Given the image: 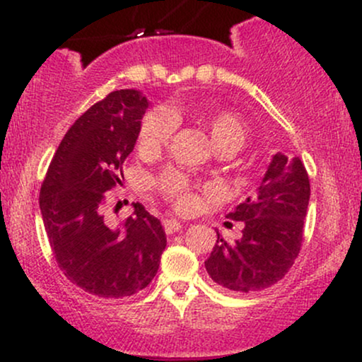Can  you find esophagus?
<instances>
[{
    "instance_id": "34e87169",
    "label": "esophagus",
    "mask_w": 362,
    "mask_h": 362,
    "mask_svg": "<svg viewBox=\"0 0 362 362\" xmlns=\"http://www.w3.org/2000/svg\"><path fill=\"white\" fill-rule=\"evenodd\" d=\"M163 230H165V233H167V235H173L175 231L182 230V223L177 221V219H165Z\"/></svg>"
}]
</instances>
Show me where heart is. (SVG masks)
Returning <instances> with one entry per match:
<instances>
[{"label":"heart","instance_id":"heart-1","mask_svg":"<svg viewBox=\"0 0 362 362\" xmlns=\"http://www.w3.org/2000/svg\"><path fill=\"white\" fill-rule=\"evenodd\" d=\"M177 114V110H173ZM172 110L158 107L144 115L139 129V149L143 153H156L161 148L168 146L177 129V119ZM199 122L206 129L213 141L214 148L233 146L240 149L247 141V127L243 120L233 112H214V114H201ZM158 190L170 199L175 207L182 211L190 209L195 202L190 182L185 175L175 170H168L156 182Z\"/></svg>","mask_w":362,"mask_h":362}]
</instances>
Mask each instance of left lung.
<instances>
[{
  "label": "left lung",
  "mask_w": 362,
  "mask_h": 362,
  "mask_svg": "<svg viewBox=\"0 0 362 362\" xmlns=\"http://www.w3.org/2000/svg\"><path fill=\"white\" fill-rule=\"evenodd\" d=\"M310 202V178L298 156H272L257 192L226 214L243 221V236L218 240L206 271L216 284L233 293L271 288L288 274L301 250L303 226Z\"/></svg>",
  "instance_id": "1"
}]
</instances>
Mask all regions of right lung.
<instances>
[{
  "instance_id": "right-lung-1",
  "label": "right lung",
  "mask_w": 362,
  "mask_h": 362,
  "mask_svg": "<svg viewBox=\"0 0 362 362\" xmlns=\"http://www.w3.org/2000/svg\"><path fill=\"white\" fill-rule=\"evenodd\" d=\"M146 109L138 90L112 91L91 105L68 129L40 187L54 259L73 284L95 296L139 293L156 276L167 247L160 219L139 202L120 224L103 216L107 192L120 182Z\"/></svg>"
}]
</instances>
